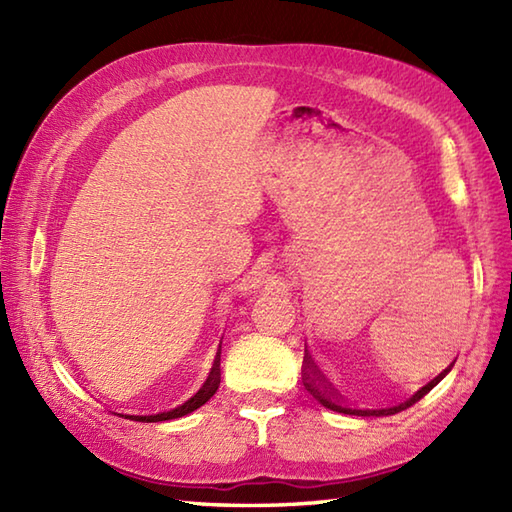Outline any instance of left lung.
Instances as JSON below:
<instances>
[{
  "label": "left lung",
  "instance_id": "obj_1",
  "mask_svg": "<svg viewBox=\"0 0 512 512\" xmlns=\"http://www.w3.org/2000/svg\"><path fill=\"white\" fill-rule=\"evenodd\" d=\"M301 372H303V385H306V389L321 402L323 407H328L332 411H339V413H347V416H365V418L367 416H394V413H398V411H405L407 407L413 405V402H418L424 394H429L433 385H436L440 376H442L440 374L438 378H433L431 383H427L422 389H418L416 394H413L409 400L400 402V405H394V407H350V405H345L341 396L332 389V385H328V380L323 378V374L319 372L317 365H314V361L308 354L303 356Z\"/></svg>",
  "mask_w": 512,
  "mask_h": 512
}]
</instances>
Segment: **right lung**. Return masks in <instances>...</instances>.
Segmentation results:
<instances>
[{
  "label": "right lung",
  "instance_id": "1",
  "mask_svg": "<svg viewBox=\"0 0 512 512\" xmlns=\"http://www.w3.org/2000/svg\"><path fill=\"white\" fill-rule=\"evenodd\" d=\"M220 354H222V345H220V350H217V356H215V363H213V367H211V372H209V376H206V380H204V385L195 391V394L187 400V402H182L180 407H176V409H171V411H162V413H154V416H129L132 420H136V422H162V420H173V418H182V416H187V413H191V411H195L198 407H202L206 400H209L215 391H217V387H220Z\"/></svg>",
  "mask_w": 512,
  "mask_h": 512
}]
</instances>
